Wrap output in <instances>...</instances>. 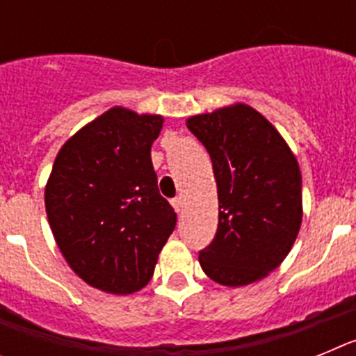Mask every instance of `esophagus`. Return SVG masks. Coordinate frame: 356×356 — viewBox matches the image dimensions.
Returning a JSON list of instances; mask_svg holds the SVG:
<instances>
[{"label":"esophagus","instance_id":"1","mask_svg":"<svg viewBox=\"0 0 356 356\" xmlns=\"http://www.w3.org/2000/svg\"><path fill=\"white\" fill-rule=\"evenodd\" d=\"M171 205L176 213H180L181 209H184V201H181V197H175V200H171Z\"/></svg>","mask_w":356,"mask_h":356}]
</instances>
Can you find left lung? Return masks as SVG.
<instances>
[{
    "label": "left lung",
    "instance_id": "obj_1",
    "mask_svg": "<svg viewBox=\"0 0 356 356\" xmlns=\"http://www.w3.org/2000/svg\"><path fill=\"white\" fill-rule=\"evenodd\" d=\"M187 128L209 151L219 197L201 269L228 287L253 284L284 262L298 237L300 165L276 128L248 105L194 115Z\"/></svg>",
    "mask_w": 356,
    "mask_h": 356
}]
</instances>
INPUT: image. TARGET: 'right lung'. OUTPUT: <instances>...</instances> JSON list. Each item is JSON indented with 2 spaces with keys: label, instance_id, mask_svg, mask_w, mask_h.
I'll return each mask as SVG.
<instances>
[{
  "label": "right lung",
  "instance_id": "1",
  "mask_svg": "<svg viewBox=\"0 0 356 356\" xmlns=\"http://www.w3.org/2000/svg\"><path fill=\"white\" fill-rule=\"evenodd\" d=\"M162 122L110 108L62 146L46 185L48 221L64 259L110 294H131L149 282L176 226L151 163Z\"/></svg>",
  "mask_w": 356,
  "mask_h": 356
}]
</instances>
